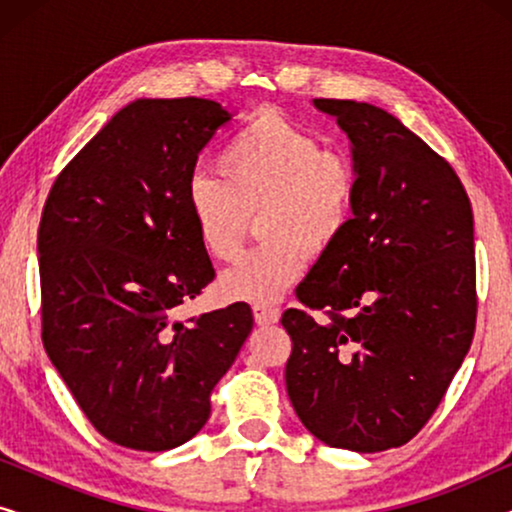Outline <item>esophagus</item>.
I'll return each instance as SVG.
<instances>
[{
  "instance_id": "1",
  "label": "esophagus",
  "mask_w": 512,
  "mask_h": 512,
  "mask_svg": "<svg viewBox=\"0 0 512 512\" xmlns=\"http://www.w3.org/2000/svg\"><path fill=\"white\" fill-rule=\"evenodd\" d=\"M279 307L275 305H256L254 307V319L258 326H270V324H277L279 321Z\"/></svg>"
}]
</instances>
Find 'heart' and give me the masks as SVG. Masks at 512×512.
Instances as JSON below:
<instances>
[{"mask_svg": "<svg viewBox=\"0 0 512 512\" xmlns=\"http://www.w3.org/2000/svg\"><path fill=\"white\" fill-rule=\"evenodd\" d=\"M223 179L195 174L186 205L202 249L214 261L237 256L251 214L261 247L219 279L223 298L277 303L314 256L333 249L354 221L356 172L345 153L321 149L312 132L272 109L249 118L219 156Z\"/></svg>", "mask_w": 512, "mask_h": 512, "instance_id": "b5f03b06", "label": "heart"}]
</instances>
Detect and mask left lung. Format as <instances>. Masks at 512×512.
<instances>
[{
	"instance_id": "8db88e82",
	"label": "left lung",
	"mask_w": 512,
	"mask_h": 512,
	"mask_svg": "<svg viewBox=\"0 0 512 512\" xmlns=\"http://www.w3.org/2000/svg\"><path fill=\"white\" fill-rule=\"evenodd\" d=\"M349 139L354 221L296 289L282 324L286 391L331 447L382 452L415 438L443 401L475 331L471 200L450 165L380 107L312 100Z\"/></svg>"
}]
</instances>
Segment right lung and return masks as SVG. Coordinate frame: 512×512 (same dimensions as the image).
I'll return each instance as SVG.
<instances>
[{"label":"right lung","mask_w":512,"mask_h":512,"mask_svg":"<svg viewBox=\"0 0 512 512\" xmlns=\"http://www.w3.org/2000/svg\"><path fill=\"white\" fill-rule=\"evenodd\" d=\"M230 118L202 97L130 102L60 172L41 214L46 354L90 424L130 450L191 440L254 328L247 303L179 319L214 279L188 181Z\"/></svg>","instance_id":"obj_1"}]
</instances>
